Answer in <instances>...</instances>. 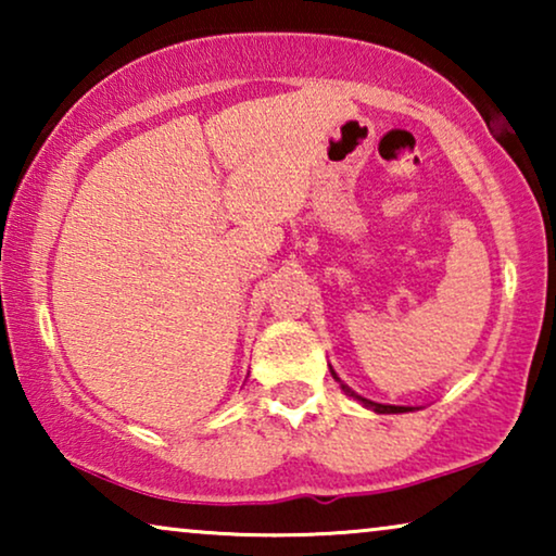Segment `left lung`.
Instances as JSON below:
<instances>
[{"label":"left lung","mask_w":556,"mask_h":556,"mask_svg":"<svg viewBox=\"0 0 556 556\" xmlns=\"http://www.w3.org/2000/svg\"><path fill=\"white\" fill-rule=\"evenodd\" d=\"M329 369H331V377L337 379V382L341 384V390H344L349 397H354L356 402H362V407H367V409H371V413H377V415H400V413H415L417 407H405V405H382V402H371V400H367V397H362V394H356L352 387L349 384H344L341 382V377L337 375V371H333V367L329 364Z\"/></svg>","instance_id":"left-lung-1"}]
</instances>
